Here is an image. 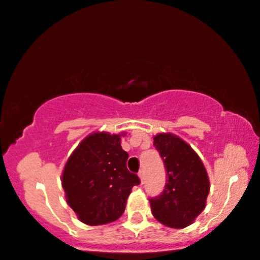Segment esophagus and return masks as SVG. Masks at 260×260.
I'll use <instances>...</instances> for the list:
<instances>
[{
    "label": "esophagus",
    "mask_w": 260,
    "mask_h": 260,
    "mask_svg": "<svg viewBox=\"0 0 260 260\" xmlns=\"http://www.w3.org/2000/svg\"><path fill=\"white\" fill-rule=\"evenodd\" d=\"M138 175H139L141 182H144V180H145V172H144V170H140V172L138 173Z\"/></svg>",
    "instance_id": "34e87169"
}]
</instances>
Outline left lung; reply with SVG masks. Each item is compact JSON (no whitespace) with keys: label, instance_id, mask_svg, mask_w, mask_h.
Listing matches in <instances>:
<instances>
[{"label":"left lung","instance_id":"8db88e82","mask_svg":"<svg viewBox=\"0 0 260 260\" xmlns=\"http://www.w3.org/2000/svg\"><path fill=\"white\" fill-rule=\"evenodd\" d=\"M153 146L163 159L167 181L163 192L150 199L151 211L164 225L185 228L205 208L210 190L208 173L196 151L181 138L159 133L153 138Z\"/></svg>","mask_w":260,"mask_h":260}]
</instances>
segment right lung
I'll list each match as a JSON object with an SVG mask.
<instances>
[{
	"instance_id": "1",
	"label": "right lung",
	"mask_w": 260,
	"mask_h": 260,
	"mask_svg": "<svg viewBox=\"0 0 260 260\" xmlns=\"http://www.w3.org/2000/svg\"><path fill=\"white\" fill-rule=\"evenodd\" d=\"M121 134L94 132L79 144L66 163L62 187L68 205L85 224L116 221L126 208L137 174L127 169L128 153L121 147Z\"/></svg>"
}]
</instances>
